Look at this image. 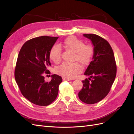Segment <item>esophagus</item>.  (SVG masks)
Returning a JSON list of instances; mask_svg holds the SVG:
<instances>
[{
    "mask_svg": "<svg viewBox=\"0 0 134 134\" xmlns=\"http://www.w3.org/2000/svg\"><path fill=\"white\" fill-rule=\"evenodd\" d=\"M63 80H64V81H70V80H71V79H69V78H63Z\"/></svg>",
    "mask_w": 134,
    "mask_h": 134,
    "instance_id": "1",
    "label": "esophagus"
}]
</instances>
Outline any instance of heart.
I'll return each instance as SVG.
<instances>
[{
	"label": "heart",
	"instance_id": "b5f03b06",
	"mask_svg": "<svg viewBox=\"0 0 134 134\" xmlns=\"http://www.w3.org/2000/svg\"><path fill=\"white\" fill-rule=\"evenodd\" d=\"M63 45L75 52V60L86 65L91 62L94 52L91 44H85L84 42L75 36H70L63 41ZM62 49L58 44H54L49 52L50 59L55 63H58L61 60ZM83 68L78 63H69L64 62L55 69L56 73L69 79L73 78L79 73Z\"/></svg>",
	"mask_w": 134,
	"mask_h": 134
}]
</instances>
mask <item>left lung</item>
Returning a JSON list of instances; mask_svg holds the SVG:
<instances>
[{"instance_id": "obj_1", "label": "left lung", "mask_w": 134, "mask_h": 134, "mask_svg": "<svg viewBox=\"0 0 134 134\" xmlns=\"http://www.w3.org/2000/svg\"><path fill=\"white\" fill-rule=\"evenodd\" d=\"M83 36L91 41L94 52L84 72L90 78L82 81L83 88L78 97L82 102L91 104L99 102L108 94L116 78L117 68L113 50L106 40L94 34Z\"/></svg>"}]
</instances>
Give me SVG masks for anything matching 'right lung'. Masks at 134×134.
<instances>
[{"label": "right lung", "mask_w": 134, "mask_h": 134, "mask_svg": "<svg viewBox=\"0 0 134 134\" xmlns=\"http://www.w3.org/2000/svg\"><path fill=\"white\" fill-rule=\"evenodd\" d=\"M59 37L41 36L28 40L22 46L16 63L15 79L23 96L32 103L45 106L55 100L62 82L59 75L44 80V72H50L49 52Z\"/></svg>", "instance_id": "right-lung-1"}]
</instances>
